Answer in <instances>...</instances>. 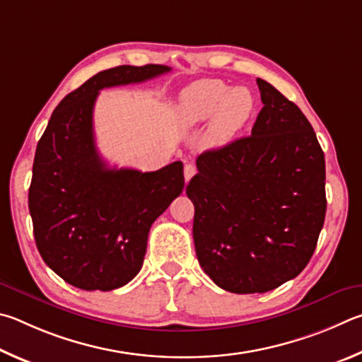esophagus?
<instances>
[{"label": "esophagus", "instance_id": "esophagus-1", "mask_svg": "<svg viewBox=\"0 0 362 362\" xmlns=\"http://www.w3.org/2000/svg\"><path fill=\"white\" fill-rule=\"evenodd\" d=\"M195 171H197V168H195V165H192V163H186L185 165V180H186V182L191 181V177L195 175Z\"/></svg>", "mask_w": 362, "mask_h": 362}]
</instances>
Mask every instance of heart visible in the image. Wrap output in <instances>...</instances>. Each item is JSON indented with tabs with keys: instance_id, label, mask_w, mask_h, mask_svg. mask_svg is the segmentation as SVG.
<instances>
[{
	"instance_id": "heart-1",
	"label": "heart",
	"mask_w": 362,
	"mask_h": 362,
	"mask_svg": "<svg viewBox=\"0 0 362 362\" xmlns=\"http://www.w3.org/2000/svg\"><path fill=\"white\" fill-rule=\"evenodd\" d=\"M255 95L248 87H230L219 79H202L181 92L175 106L182 130L210 123L205 133L208 148L230 143L255 112Z\"/></svg>"
}]
</instances>
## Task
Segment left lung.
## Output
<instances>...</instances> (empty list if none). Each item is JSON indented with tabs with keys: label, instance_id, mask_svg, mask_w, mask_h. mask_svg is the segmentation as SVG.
Listing matches in <instances>:
<instances>
[{
	"label": "left lung",
	"instance_id": "left-lung-1",
	"mask_svg": "<svg viewBox=\"0 0 362 362\" xmlns=\"http://www.w3.org/2000/svg\"><path fill=\"white\" fill-rule=\"evenodd\" d=\"M264 107L251 135L197 157L186 187L205 274L229 293L281 286L307 267L326 216L325 152L308 119L257 79Z\"/></svg>",
	"mask_w": 362,
	"mask_h": 362
}]
</instances>
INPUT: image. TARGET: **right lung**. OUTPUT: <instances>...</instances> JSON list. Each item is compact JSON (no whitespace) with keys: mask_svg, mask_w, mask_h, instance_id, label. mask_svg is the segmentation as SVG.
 Wrapping results in <instances>:
<instances>
[{"mask_svg":"<svg viewBox=\"0 0 362 362\" xmlns=\"http://www.w3.org/2000/svg\"><path fill=\"white\" fill-rule=\"evenodd\" d=\"M165 65L105 69L68 93L37 143L28 208L37 251L66 283L112 291L141 270L149 229L182 192V163L157 171L110 168L93 135V106L105 87L136 84Z\"/></svg>","mask_w":362,"mask_h":362,"instance_id":"right-lung-1","label":"right lung"}]
</instances>
